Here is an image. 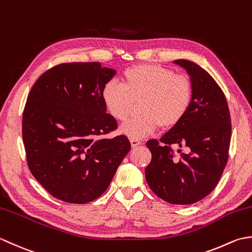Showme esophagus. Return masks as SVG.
I'll return each instance as SVG.
<instances>
[{
	"mask_svg": "<svg viewBox=\"0 0 252 252\" xmlns=\"http://www.w3.org/2000/svg\"><path fill=\"white\" fill-rule=\"evenodd\" d=\"M130 142H131V146L132 147H136L141 144L140 140H136V138H130Z\"/></svg>",
	"mask_w": 252,
	"mask_h": 252,
	"instance_id": "34e87169",
	"label": "esophagus"
}]
</instances>
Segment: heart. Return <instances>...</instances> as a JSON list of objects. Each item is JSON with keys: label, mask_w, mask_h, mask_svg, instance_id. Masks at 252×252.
Returning a JSON list of instances; mask_svg holds the SVG:
<instances>
[{"label": "heart", "mask_w": 252, "mask_h": 252, "mask_svg": "<svg viewBox=\"0 0 252 252\" xmlns=\"http://www.w3.org/2000/svg\"><path fill=\"white\" fill-rule=\"evenodd\" d=\"M122 84L108 81L101 89V99L112 118L125 121L138 103L137 116L121 126L130 138L145 137L159 126L171 129L189 111L192 88L189 79L159 65H138L126 69Z\"/></svg>", "instance_id": "obj_1"}]
</instances>
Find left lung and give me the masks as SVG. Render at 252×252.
<instances>
[{"instance_id":"obj_1","label":"left lung","mask_w":252,"mask_h":252,"mask_svg":"<svg viewBox=\"0 0 252 252\" xmlns=\"http://www.w3.org/2000/svg\"><path fill=\"white\" fill-rule=\"evenodd\" d=\"M173 63L189 74L191 104L183 120L160 141L147 142L152 160L145 178L164 201L190 205L210 194L221 178L228 159L231 116L223 91L205 69L186 60ZM172 145L179 148L178 155Z\"/></svg>"}]
</instances>
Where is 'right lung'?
I'll return each mask as SVG.
<instances>
[{"label": "right lung", "mask_w": 252, "mask_h": 252, "mask_svg": "<svg viewBox=\"0 0 252 252\" xmlns=\"http://www.w3.org/2000/svg\"><path fill=\"white\" fill-rule=\"evenodd\" d=\"M115 74L99 63H65L45 71L30 91L23 114L27 162L57 199L98 198L130 152L126 136L104 137L118 126L101 99Z\"/></svg>", "instance_id": "add662e5"}]
</instances>
